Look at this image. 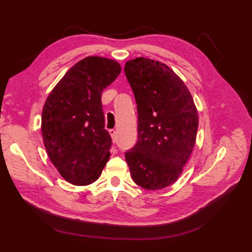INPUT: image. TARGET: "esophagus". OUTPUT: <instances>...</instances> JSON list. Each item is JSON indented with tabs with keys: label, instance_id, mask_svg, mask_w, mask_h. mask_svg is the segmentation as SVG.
Masks as SVG:
<instances>
[{
	"label": "esophagus",
	"instance_id": "esophagus-1",
	"mask_svg": "<svg viewBox=\"0 0 252 252\" xmlns=\"http://www.w3.org/2000/svg\"><path fill=\"white\" fill-rule=\"evenodd\" d=\"M109 133H110V135H111V138H112V141L114 142H116V130H114V129H110L109 130Z\"/></svg>",
	"mask_w": 252,
	"mask_h": 252
}]
</instances>
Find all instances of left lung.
Wrapping results in <instances>:
<instances>
[{
  "label": "left lung",
  "instance_id": "1",
  "mask_svg": "<svg viewBox=\"0 0 252 252\" xmlns=\"http://www.w3.org/2000/svg\"><path fill=\"white\" fill-rule=\"evenodd\" d=\"M125 72L137 104V142L126 153L133 181L162 189L179 179L195 146L198 112L185 83L165 63L137 57Z\"/></svg>",
  "mask_w": 252,
  "mask_h": 252
}]
</instances>
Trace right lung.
Masks as SVG:
<instances>
[{"label": "right lung", "instance_id": "right-lung-1", "mask_svg": "<svg viewBox=\"0 0 252 252\" xmlns=\"http://www.w3.org/2000/svg\"><path fill=\"white\" fill-rule=\"evenodd\" d=\"M120 72L115 61L85 57L69 69L45 100L41 130L46 153L73 185L95 182L110 157L101 93Z\"/></svg>", "mask_w": 252, "mask_h": 252}]
</instances>
